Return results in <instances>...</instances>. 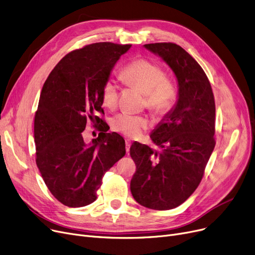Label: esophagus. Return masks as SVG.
I'll list each match as a JSON object with an SVG mask.
<instances>
[{"label":"esophagus","instance_id":"obj_1","mask_svg":"<svg viewBox=\"0 0 255 255\" xmlns=\"http://www.w3.org/2000/svg\"><path fill=\"white\" fill-rule=\"evenodd\" d=\"M129 148H130V141L129 140H126V150L128 153L129 152Z\"/></svg>","mask_w":255,"mask_h":255}]
</instances>
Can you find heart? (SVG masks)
<instances>
[{"instance_id":"heart-1","label":"heart","mask_w":255,"mask_h":255,"mask_svg":"<svg viewBox=\"0 0 255 255\" xmlns=\"http://www.w3.org/2000/svg\"><path fill=\"white\" fill-rule=\"evenodd\" d=\"M124 81L145 94V106L157 116H164L171 110L175 99V87L170 79L166 78L161 66L144 58L132 60L121 71ZM105 107L113 109L118 102V84L115 80H107L102 89ZM112 128L121 134L136 138L148 128L146 117L120 113L112 120Z\"/></svg>"}]
</instances>
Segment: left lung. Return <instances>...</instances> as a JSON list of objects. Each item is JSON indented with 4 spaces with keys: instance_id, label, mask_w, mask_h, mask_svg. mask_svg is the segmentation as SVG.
Returning <instances> with one entry per match:
<instances>
[{
    "instance_id": "left-lung-1",
    "label": "left lung",
    "mask_w": 255,
    "mask_h": 255,
    "mask_svg": "<svg viewBox=\"0 0 255 255\" xmlns=\"http://www.w3.org/2000/svg\"><path fill=\"white\" fill-rule=\"evenodd\" d=\"M144 46L173 70L178 100L150 135L160 151L139 142L131 144L136 172L130 192L143 207L165 211L185 202L203 177L216 144L215 99L205 72L183 47L172 42Z\"/></svg>"
}]
</instances>
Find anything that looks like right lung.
<instances>
[{
  "label": "right lung",
  "instance_id": "right-lung-1",
  "mask_svg": "<svg viewBox=\"0 0 255 255\" xmlns=\"http://www.w3.org/2000/svg\"><path fill=\"white\" fill-rule=\"evenodd\" d=\"M131 44L96 42L64 56L48 75L34 118L36 164L54 197L81 208L98 197L104 174L126 154L125 139L107 132L102 89ZM100 131L91 144L81 132L88 121Z\"/></svg>",
  "mask_w": 255,
  "mask_h": 255
}]
</instances>
